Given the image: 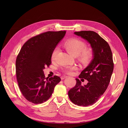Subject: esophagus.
<instances>
[{
    "label": "esophagus",
    "instance_id": "obj_1",
    "mask_svg": "<svg viewBox=\"0 0 128 128\" xmlns=\"http://www.w3.org/2000/svg\"><path fill=\"white\" fill-rule=\"evenodd\" d=\"M68 76H62L61 77V80H64V78H67Z\"/></svg>",
    "mask_w": 128,
    "mask_h": 128
}]
</instances>
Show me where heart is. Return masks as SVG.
Instances as JSON below:
<instances>
[{
    "mask_svg": "<svg viewBox=\"0 0 128 128\" xmlns=\"http://www.w3.org/2000/svg\"><path fill=\"white\" fill-rule=\"evenodd\" d=\"M63 46L67 51L73 56H80L81 61L83 63H87L92 58L93 54L92 51L88 49H84V43L77 38H71L65 42ZM59 51L58 46L54 48L52 52L51 58L52 60L55 59ZM77 70L76 67H66L63 69V72L68 74H71L74 71Z\"/></svg>",
    "mask_w": 128,
    "mask_h": 128,
    "instance_id": "1",
    "label": "heart"
}]
</instances>
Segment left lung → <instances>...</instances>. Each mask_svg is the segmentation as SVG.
Returning a JSON list of instances; mask_svg holds the SVG:
<instances>
[{
	"label": "left lung",
	"mask_w": 128,
	"mask_h": 128,
	"mask_svg": "<svg viewBox=\"0 0 128 128\" xmlns=\"http://www.w3.org/2000/svg\"><path fill=\"white\" fill-rule=\"evenodd\" d=\"M74 34L90 44L94 57L78 76L86 80L87 84L82 86L80 80L76 78V84L69 90L68 96L74 104L88 106L99 99L110 82L114 67L112 54L107 42L96 32L81 31L75 32Z\"/></svg>",
	"instance_id": "1"
}]
</instances>
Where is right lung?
Masks as SVG:
<instances>
[{"label": "right lung", "instance_id": "right-lung-1", "mask_svg": "<svg viewBox=\"0 0 128 128\" xmlns=\"http://www.w3.org/2000/svg\"><path fill=\"white\" fill-rule=\"evenodd\" d=\"M66 31H47L28 40L18 54L16 72L23 96L34 104H40L52 96L60 81L56 76L46 78L43 70L51 64L52 51L64 38Z\"/></svg>", "mask_w": 128, "mask_h": 128}]
</instances>
